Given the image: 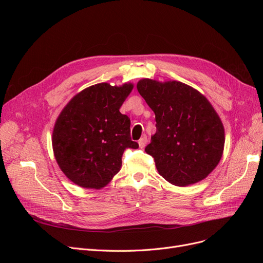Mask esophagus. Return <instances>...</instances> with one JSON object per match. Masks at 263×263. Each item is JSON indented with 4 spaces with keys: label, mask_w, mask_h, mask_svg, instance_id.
Returning <instances> with one entry per match:
<instances>
[{
    "label": "esophagus",
    "mask_w": 263,
    "mask_h": 263,
    "mask_svg": "<svg viewBox=\"0 0 263 263\" xmlns=\"http://www.w3.org/2000/svg\"><path fill=\"white\" fill-rule=\"evenodd\" d=\"M147 143H148L147 136H146V135H143V136L141 137V140L139 141V145H140V147H141V148H145V146L147 145Z\"/></svg>",
    "instance_id": "esophagus-1"
}]
</instances>
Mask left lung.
I'll use <instances>...</instances> for the list:
<instances>
[{
	"label": "left lung",
	"mask_w": 263,
	"mask_h": 263,
	"mask_svg": "<svg viewBox=\"0 0 263 263\" xmlns=\"http://www.w3.org/2000/svg\"><path fill=\"white\" fill-rule=\"evenodd\" d=\"M136 88L156 114L157 131L145 151L159 174L177 186L203 180L217 166L225 145L223 122L212 104L178 81L142 79Z\"/></svg>",
	"instance_id": "1"
}]
</instances>
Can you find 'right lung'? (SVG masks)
I'll use <instances>...</instances> for the list:
<instances>
[{"label":"right lung","mask_w":263,"mask_h":263,"mask_svg":"<svg viewBox=\"0 0 263 263\" xmlns=\"http://www.w3.org/2000/svg\"><path fill=\"white\" fill-rule=\"evenodd\" d=\"M132 83H99L78 92L62 109L52 133L61 171L74 184L100 190L120 171L123 151L137 149L131 141L130 118L119 108Z\"/></svg>","instance_id":"obj_1"}]
</instances>
